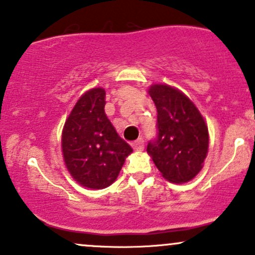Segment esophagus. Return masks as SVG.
I'll return each mask as SVG.
<instances>
[{
	"label": "esophagus",
	"mask_w": 255,
	"mask_h": 255,
	"mask_svg": "<svg viewBox=\"0 0 255 255\" xmlns=\"http://www.w3.org/2000/svg\"><path fill=\"white\" fill-rule=\"evenodd\" d=\"M132 146H133V149L135 150V151H143V149H144V140L141 138H139L138 140H135L134 143L132 144Z\"/></svg>",
	"instance_id": "34e87169"
}]
</instances>
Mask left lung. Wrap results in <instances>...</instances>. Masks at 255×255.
I'll use <instances>...</instances> for the list:
<instances>
[{
    "instance_id": "8db88e82",
    "label": "left lung",
    "mask_w": 255,
    "mask_h": 255,
    "mask_svg": "<svg viewBox=\"0 0 255 255\" xmlns=\"http://www.w3.org/2000/svg\"><path fill=\"white\" fill-rule=\"evenodd\" d=\"M157 110V138L146 151L162 177L171 183H186L203 168L208 155V127L188 96L166 84L148 90Z\"/></svg>"
}]
</instances>
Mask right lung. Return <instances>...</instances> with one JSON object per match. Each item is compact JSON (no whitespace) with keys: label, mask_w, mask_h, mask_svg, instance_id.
I'll return each instance as SVG.
<instances>
[{"label":"right lung","mask_w":255,"mask_h":255,"mask_svg":"<svg viewBox=\"0 0 255 255\" xmlns=\"http://www.w3.org/2000/svg\"><path fill=\"white\" fill-rule=\"evenodd\" d=\"M105 90L83 94L62 130V152L71 176L90 189H103L116 181L126 157L133 151L117 134L105 114Z\"/></svg>","instance_id":"right-lung-1"}]
</instances>
